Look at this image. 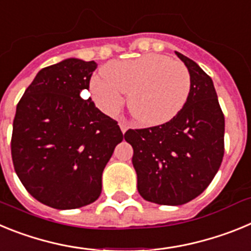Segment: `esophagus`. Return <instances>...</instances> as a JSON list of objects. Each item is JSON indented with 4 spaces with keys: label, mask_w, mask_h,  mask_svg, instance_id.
Returning <instances> with one entry per match:
<instances>
[{
    "label": "esophagus",
    "mask_w": 251,
    "mask_h": 251,
    "mask_svg": "<svg viewBox=\"0 0 251 251\" xmlns=\"http://www.w3.org/2000/svg\"><path fill=\"white\" fill-rule=\"evenodd\" d=\"M119 127H121L122 132L126 133V132H127V129H128V124L126 123L124 121H122V122H119Z\"/></svg>",
    "instance_id": "34e87169"
}]
</instances>
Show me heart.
<instances>
[{
	"label": "heart",
	"instance_id": "1",
	"mask_svg": "<svg viewBox=\"0 0 251 251\" xmlns=\"http://www.w3.org/2000/svg\"><path fill=\"white\" fill-rule=\"evenodd\" d=\"M101 73L103 76H94L89 84L99 109L115 114L123 104L122 94H128L130 115L147 127L172 121L183 109L191 90L187 68L161 54L110 61Z\"/></svg>",
	"mask_w": 251,
	"mask_h": 251
}]
</instances>
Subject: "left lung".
I'll use <instances>...</instances> for the list:
<instances>
[{
	"label": "left lung",
	"mask_w": 251,
	"mask_h": 251,
	"mask_svg": "<svg viewBox=\"0 0 251 251\" xmlns=\"http://www.w3.org/2000/svg\"><path fill=\"white\" fill-rule=\"evenodd\" d=\"M191 75L183 109L168 123L128 129L137 188L145 200L178 206L202 194L224 157L225 118L211 77L194 60L176 51Z\"/></svg>",
	"instance_id": "1"
}]
</instances>
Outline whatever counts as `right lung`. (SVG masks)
<instances>
[{"mask_svg":"<svg viewBox=\"0 0 251 251\" xmlns=\"http://www.w3.org/2000/svg\"><path fill=\"white\" fill-rule=\"evenodd\" d=\"M95 61L66 59L41 69L13 119V167L44 205L72 210L94 202L101 175L123 141L118 122L86 99Z\"/></svg>","mask_w":251,"mask_h":251,"instance_id":"1","label":"right lung"}]
</instances>
